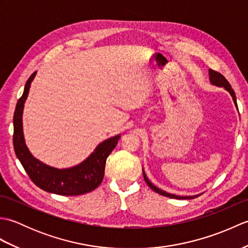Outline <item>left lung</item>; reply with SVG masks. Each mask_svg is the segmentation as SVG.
<instances>
[{"instance_id":"obj_1","label":"left lung","mask_w":248,"mask_h":248,"mask_svg":"<svg viewBox=\"0 0 248 248\" xmlns=\"http://www.w3.org/2000/svg\"><path fill=\"white\" fill-rule=\"evenodd\" d=\"M209 77H210V82H211V84H213V85H215V86H218V87H224L226 91H227L231 94V97H232V99H233V102L235 104V107H236V108H238V104H236L235 93L233 92V89L231 88V85L229 84V82L225 78V77L223 75H220L219 72L214 71L212 69L209 70ZM143 175H144V179H145L146 183L148 184V186L151 189H154L155 193L160 194V195H163V196H165V197L175 198V199H193V198H196V197H198V196H200V195H202V194H198V195H194V196H178V195H175V194H170V193H167L165 191H163V189H161L159 187H156L155 186H154V184H152L149 181V179L147 178L144 170H143Z\"/></svg>"}]
</instances>
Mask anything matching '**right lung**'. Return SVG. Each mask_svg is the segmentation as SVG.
<instances>
[{
  "label": "right lung",
  "instance_id": "right-lung-1",
  "mask_svg": "<svg viewBox=\"0 0 248 248\" xmlns=\"http://www.w3.org/2000/svg\"><path fill=\"white\" fill-rule=\"evenodd\" d=\"M35 76L36 71L26 81L22 97L18 100L16 105L13 138L16 155L31 180L46 192L64 195V196H77V195L92 192L102 182L107 159L117 145L120 135L113 136L100 143L86 160L73 167L59 170L37 160L31 155L25 145L22 127L24 103L28 98L31 83L34 80Z\"/></svg>",
  "mask_w": 248,
  "mask_h": 248
}]
</instances>
